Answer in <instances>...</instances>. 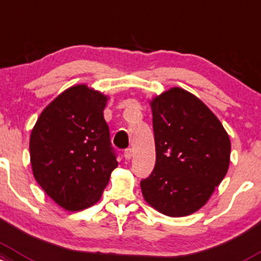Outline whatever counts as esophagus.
Returning <instances> with one entry per match:
<instances>
[{
	"label": "esophagus",
	"mask_w": 261,
	"mask_h": 261,
	"mask_svg": "<svg viewBox=\"0 0 261 261\" xmlns=\"http://www.w3.org/2000/svg\"><path fill=\"white\" fill-rule=\"evenodd\" d=\"M133 150H131V148H127V150H125V152H124V157H125V160H131L133 159Z\"/></svg>",
	"instance_id": "obj_1"
}]
</instances>
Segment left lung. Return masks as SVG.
<instances>
[{
    "instance_id": "left-lung-1",
    "label": "left lung",
    "mask_w": 261,
    "mask_h": 261,
    "mask_svg": "<svg viewBox=\"0 0 261 261\" xmlns=\"http://www.w3.org/2000/svg\"><path fill=\"white\" fill-rule=\"evenodd\" d=\"M156 165L142 179L147 204L186 217L211 198L228 172L230 140L219 119L196 95L174 87L150 100Z\"/></svg>"
}]
</instances>
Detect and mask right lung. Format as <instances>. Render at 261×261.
Listing matches in <instances>:
<instances>
[{
    "label": "right lung",
    "instance_id": "add662e5",
    "mask_svg": "<svg viewBox=\"0 0 261 261\" xmlns=\"http://www.w3.org/2000/svg\"><path fill=\"white\" fill-rule=\"evenodd\" d=\"M108 100L87 84L73 85L44 108L32 128L34 178L65 211L95 204L117 167L102 113Z\"/></svg>",
    "mask_w": 261,
    "mask_h": 261
}]
</instances>
